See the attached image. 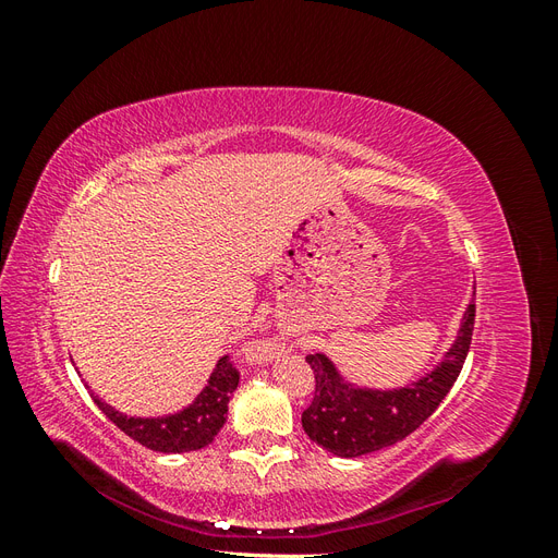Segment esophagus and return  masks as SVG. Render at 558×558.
<instances>
[{
  "label": "esophagus",
  "instance_id": "obj_1",
  "mask_svg": "<svg viewBox=\"0 0 558 558\" xmlns=\"http://www.w3.org/2000/svg\"><path fill=\"white\" fill-rule=\"evenodd\" d=\"M275 353H277L275 344H260V356L269 359V356H275Z\"/></svg>",
  "mask_w": 558,
  "mask_h": 558
}]
</instances>
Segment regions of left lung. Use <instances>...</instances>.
Wrapping results in <instances>:
<instances>
[{
    "label": "left lung",
    "instance_id": "left-lung-1",
    "mask_svg": "<svg viewBox=\"0 0 558 558\" xmlns=\"http://www.w3.org/2000/svg\"><path fill=\"white\" fill-rule=\"evenodd\" d=\"M475 330V305H468L463 326L442 363L414 386L398 391H363L344 384L324 353L307 356L314 369V398L302 412V428L328 451L356 459V456L391 447L414 433L445 400L459 379Z\"/></svg>",
    "mask_w": 558,
    "mask_h": 558
}]
</instances>
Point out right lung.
Returning <instances> with one entry per match:
<instances>
[{
  "label": "right lung",
  "instance_id": "add662e5",
  "mask_svg": "<svg viewBox=\"0 0 558 558\" xmlns=\"http://www.w3.org/2000/svg\"><path fill=\"white\" fill-rule=\"evenodd\" d=\"M238 384L240 369L234 367L230 356H223L216 363V369L211 373L205 391L197 396L191 408H185L179 414L160 418H137L116 412L99 398L93 400L109 416V421H113L118 428L130 435L134 442L162 453H181L207 447L216 433L223 428L228 416V402Z\"/></svg>",
  "mask_w": 558,
  "mask_h": 558
}]
</instances>
